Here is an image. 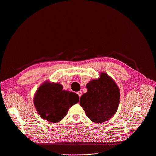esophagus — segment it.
Segmentation results:
<instances>
[{
  "label": "esophagus",
  "mask_w": 156,
  "mask_h": 156,
  "mask_svg": "<svg viewBox=\"0 0 156 156\" xmlns=\"http://www.w3.org/2000/svg\"><path fill=\"white\" fill-rule=\"evenodd\" d=\"M77 93V94H78V95H79V97H80L82 96V91H78Z\"/></svg>",
  "instance_id": "1"
}]
</instances>
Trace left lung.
Segmentation results:
<instances>
[{
    "mask_svg": "<svg viewBox=\"0 0 156 156\" xmlns=\"http://www.w3.org/2000/svg\"><path fill=\"white\" fill-rule=\"evenodd\" d=\"M87 91L80 99V105L92 121L101 123L109 120L116 112L120 101V91L109 75L101 73L100 77L89 82Z\"/></svg>",
    "mask_w": 156,
    "mask_h": 156,
    "instance_id": "left-lung-1",
    "label": "left lung"
}]
</instances>
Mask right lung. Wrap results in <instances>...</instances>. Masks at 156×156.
I'll return each instance as SVG.
<instances>
[{"label":"right lung","instance_id":"right-lung-1","mask_svg":"<svg viewBox=\"0 0 156 156\" xmlns=\"http://www.w3.org/2000/svg\"><path fill=\"white\" fill-rule=\"evenodd\" d=\"M79 100L78 95L63 90V85L60 83L46 81L36 91L34 104L42 119L56 123L67 115L69 108Z\"/></svg>","mask_w":156,"mask_h":156}]
</instances>
